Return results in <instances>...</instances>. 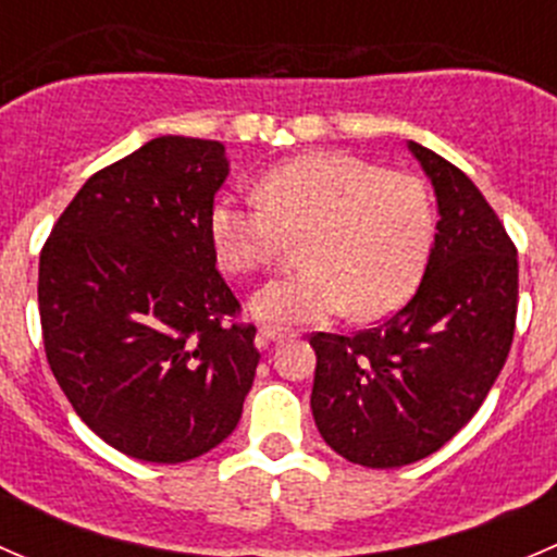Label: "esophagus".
I'll list each match as a JSON object with an SVG mask.
<instances>
[{
	"label": "esophagus",
	"instance_id": "esophagus-1",
	"mask_svg": "<svg viewBox=\"0 0 557 557\" xmlns=\"http://www.w3.org/2000/svg\"><path fill=\"white\" fill-rule=\"evenodd\" d=\"M288 336H296V331L283 329V325H263L261 329L263 342H280V339H288Z\"/></svg>",
	"mask_w": 557,
	"mask_h": 557
}]
</instances>
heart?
Returning <instances> with one entry per match:
<instances>
[{
	"instance_id": "heart-1",
	"label": "heart",
	"mask_w": 557,
	"mask_h": 557,
	"mask_svg": "<svg viewBox=\"0 0 557 557\" xmlns=\"http://www.w3.org/2000/svg\"><path fill=\"white\" fill-rule=\"evenodd\" d=\"M258 201L221 199L210 239L232 274L269 269L288 239H299L305 269L263 285L250 312L269 325L318 323L350 312L374 320L418 288L434 247L429 188L407 172L339 150H314L272 166Z\"/></svg>"
}]
</instances>
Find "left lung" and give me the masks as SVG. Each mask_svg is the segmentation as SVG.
<instances>
[{
	"label": "left lung",
	"mask_w": 557,
	"mask_h": 557,
	"mask_svg": "<svg viewBox=\"0 0 557 557\" xmlns=\"http://www.w3.org/2000/svg\"><path fill=\"white\" fill-rule=\"evenodd\" d=\"M440 223L412 299L374 329L318 334L310 407L350 463L396 469L436 453L482 407L518 318V247L482 190L434 150L409 143Z\"/></svg>",
	"instance_id": "left-lung-1"
}]
</instances>
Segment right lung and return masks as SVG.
<instances>
[{
  "instance_id": "obj_1",
  "label": "right lung",
  "mask_w": 557,
  "mask_h": 557,
  "mask_svg": "<svg viewBox=\"0 0 557 557\" xmlns=\"http://www.w3.org/2000/svg\"><path fill=\"white\" fill-rule=\"evenodd\" d=\"M215 139L156 137L86 180L39 252L50 372L83 423L150 463L221 445L261 352L215 269Z\"/></svg>"
}]
</instances>
